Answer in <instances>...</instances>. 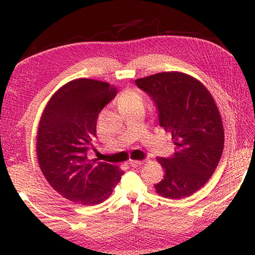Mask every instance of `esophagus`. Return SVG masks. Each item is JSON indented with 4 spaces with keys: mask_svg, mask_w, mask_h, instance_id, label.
<instances>
[{
    "mask_svg": "<svg viewBox=\"0 0 255 255\" xmlns=\"http://www.w3.org/2000/svg\"><path fill=\"white\" fill-rule=\"evenodd\" d=\"M140 164H143V162H141V161H132V159H130V161H129V165L132 166V167L139 166Z\"/></svg>",
    "mask_w": 255,
    "mask_h": 255,
    "instance_id": "obj_1",
    "label": "esophagus"
}]
</instances>
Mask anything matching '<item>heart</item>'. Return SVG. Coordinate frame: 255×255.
<instances>
[{
	"instance_id": "heart-1",
	"label": "heart",
	"mask_w": 255,
	"mask_h": 255,
	"mask_svg": "<svg viewBox=\"0 0 255 255\" xmlns=\"http://www.w3.org/2000/svg\"><path fill=\"white\" fill-rule=\"evenodd\" d=\"M117 103L120 111H122L124 109H127V108L143 105V98L139 93L133 91V90H125L118 97Z\"/></svg>"
}]
</instances>
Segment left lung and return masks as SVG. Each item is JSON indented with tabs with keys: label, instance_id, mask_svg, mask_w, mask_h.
Here are the masks:
<instances>
[{
	"label": "left lung",
	"instance_id": "obj_1",
	"mask_svg": "<svg viewBox=\"0 0 255 255\" xmlns=\"http://www.w3.org/2000/svg\"><path fill=\"white\" fill-rule=\"evenodd\" d=\"M152 99L159 126L172 133L175 153L157 157L164 176L158 195L183 199L201 189L217 167L224 149V128L213 97L199 81L164 72L135 81Z\"/></svg>",
	"mask_w": 255,
	"mask_h": 255
}]
</instances>
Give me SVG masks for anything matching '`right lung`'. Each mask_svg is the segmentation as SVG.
<instances>
[{
	"instance_id": "right-lung-1",
	"label": "right lung",
	"mask_w": 255,
	"mask_h": 255,
	"mask_svg": "<svg viewBox=\"0 0 255 255\" xmlns=\"http://www.w3.org/2000/svg\"><path fill=\"white\" fill-rule=\"evenodd\" d=\"M117 94L109 83L79 79L62 86L46 106L37 136V156L46 180L66 199L83 206L105 201L124 171L89 161L101 110Z\"/></svg>"
}]
</instances>
